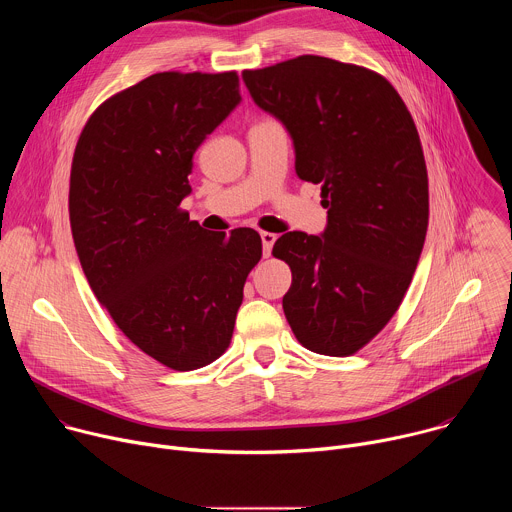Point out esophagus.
<instances>
[{
    "label": "esophagus",
    "instance_id": "obj_1",
    "mask_svg": "<svg viewBox=\"0 0 512 512\" xmlns=\"http://www.w3.org/2000/svg\"><path fill=\"white\" fill-rule=\"evenodd\" d=\"M277 241V235L273 233H261V243H263V257H269L271 255V249H273V243Z\"/></svg>",
    "mask_w": 512,
    "mask_h": 512
}]
</instances>
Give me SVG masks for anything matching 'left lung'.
Masks as SVG:
<instances>
[{
  "label": "left lung",
  "instance_id": "8db88e82",
  "mask_svg": "<svg viewBox=\"0 0 512 512\" xmlns=\"http://www.w3.org/2000/svg\"><path fill=\"white\" fill-rule=\"evenodd\" d=\"M259 109L294 143L296 174L320 184V235L289 231L273 255L291 269L283 312L300 344L348 356L397 312L429 218L421 141L399 93L362 66L298 56L245 70Z\"/></svg>",
  "mask_w": 512,
  "mask_h": 512
}]
</instances>
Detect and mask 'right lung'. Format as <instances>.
Masks as SVG:
<instances>
[{
	"instance_id": "obj_1",
	"label": "right lung",
	"mask_w": 512,
	"mask_h": 512,
	"mask_svg": "<svg viewBox=\"0 0 512 512\" xmlns=\"http://www.w3.org/2000/svg\"><path fill=\"white\" fill-rule=\"evenodd\" d=\"M241 103L237 72H158L87 121L70 170V229L93 294L174 371L221 356L261 259L253 229L210 233L180 202L198 145Z\"/></svg>"
}]
</instances>
